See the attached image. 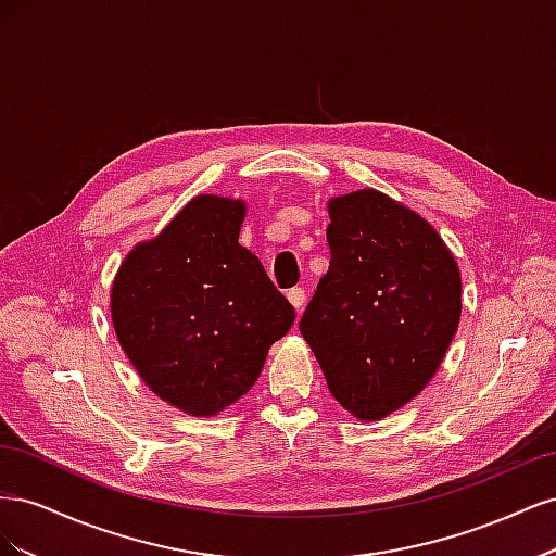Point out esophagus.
<instances>
[{
	"mask_svg": "<svg viewBox=\"0 0 556 556\" xmlns=\"http://www.w3.org/2000/svg\"><path fill=\"white\" fill-rule=\"evenodd\" d=\"M288 301L294 306L296 313H301V311H304V304H306V294H304V290H301V288H292L288 292Z\"/></svg>",
	"mask_w": 556,
	"mask_h": 556,
	"instance_id": "obj_1",
	"label": "esophagus"
}]
</instances>
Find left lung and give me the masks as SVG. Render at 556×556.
<instances>
[{"instance_id":"obj_1","label":"left lung","mask_w":556,"mask_h":556,"mask_svg":"<svg viewBox=\"0 0 556 556\" xmlns=\"http://www.w3.org/2000/svg\"><path fill=\"white\" fill-rule=\"evenodd\" d=\"M327 211L329 271L299 329L331 396L378 422L439 371L462 317L459 266L422 215L374 188Z\"/></svg>"}]
</instances>
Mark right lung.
<instances>
[{"label": "right lung", "instance_id": "1", "mask_svg": "<svg viewBox=\"0 0 556 556\" xmlns=\"http://www.w3.org/2000/svg\"><path fill=\"white\" fill-rule=\"evenodd\" d=\"M245 201L199 194L137 243L111 288L117 341L162 401L194 417L237 403L294 308L239 243Z\"/></svg>", "mask_w": 556, "mask_h": 556}]
</instances>
